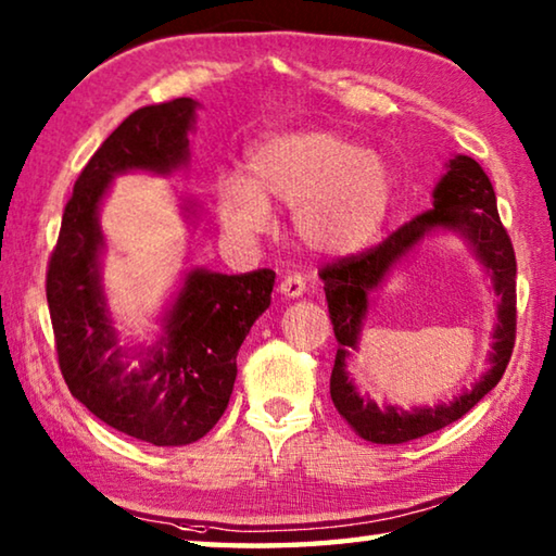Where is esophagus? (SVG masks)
I'll return each mask as SVG.
<instances>
[{
    "mask_svg": "<svg viewBox=\"0 0 556 556\" xmlns=\"http://www.w3.org/2000/svg\"><path fill=\"white\" fill-rule=\"evenodd\" d=\"M279 291L285 296H289V299L301 296L306 291V279L301 277V275H287L285 279L279 281Z\"/></svg>",
    "mask_w": 556,
    "mask_h": 556,
    "instance_id": "34e87169",
    "label": "esophagus"
}]
</instances>
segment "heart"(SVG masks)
<instances>
[{"mask_svg":"<svg viewBox=\"0 0 556 556\" xmlns=\"http://www.w3.org/2000/svg\"><path fill=\"white\" fill-rule=\"evenodd\" d=\"M392 168L375 149L336 131L306 129L267 139L250 159V181L223 176L218 215L225 230L255 238L267 230L271 205L294 208V230L308 250L351 255L388 218Z\"/></svg>","mask_w":556,"mask_h":556,"instance_id":"heart-1","label":"heart"}]
</instances>
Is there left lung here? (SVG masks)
Wrapping results in <instances>:
<instances>
[{
  "label": "left lung",
  "mask_w": 556,
  "mask_h": 556,
  "mask_svg": "<svg viewBox=\"0 0 556 556\" xmlns=\"http://www.w3.org/2000/svg\"><path fill=\"white\" fill-rule=\"evenodd\" d=\"M431 227L458 229L475 244L477 254L492 271L494 288L502 296L498 305V328L494 337L492 370L470 393H465L451 405L422 408L404 413L396 408L382 410L356 394L354 386L346 380L344 357L348 350L356 346L362 316L367 311V294L381 283L387 271L416 243ZM324 281L328 314H331L333 333L338 341L336 365L331 372V400L341 417L363 439L372 444H404V441L427 437L439 431L456 419L464 417L501 382L503 372L510 363L517 331V294L515 277L517 262L515 250L501 223L495 205V191L481 164L470 156H456L448 162V172L434 188V208L419 213L417 218L400 225L380 244L368 248L357 255H348L336 262H328L318 269Z\"/></svg>",
  "instance_id": "1"
}]
</instances>
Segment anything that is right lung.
Masks as SVG:
<instances>
[{
	"label": "right lung",
	"instance_id": "obj_1",
	"mask_svg": "<svg viewBox=\"0 0 556 556\" xmlns=\"http://www.w3.org/2000/svg\"><path fill=\"white\" fill-rule=\"evenodd\" d=\"M193 112L191 98H176L135 110L112 131L73 186L46 271L55 353L71 394L108 427L154 446L191 444L218 425L238 375L235 357L275 287L271 269H191L162 341L142 370L127 372L100 287L98 205L115 174H168L186 164Z\"/></svg>",
	"mask_w": 556,
	"mask_h": 556
}]
</instances>
